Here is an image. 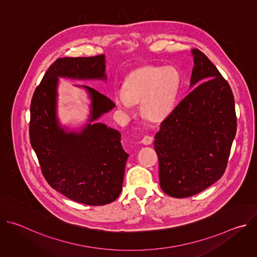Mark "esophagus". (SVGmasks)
<instances>
[{"instance_id": "34e87169", "label": "esophagus", "mask_w": 257, "mask_h": 257, "mask_svg": "<svg viewBox=\"0 0 257 257\" xmlns=\"http://www.w3.org/2000/svg\"><path fill=\"white\" fill-rule=\"evenodd\" d=\"M153 140H154V138H153L152 136L145 135V136L141 139V143H143V144H145V145H150V144L153 142Z\"/></svg>"}]
</instances>
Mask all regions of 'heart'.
Masks as SVG:
<instances>
[{
  "label": "heart",
  "instance_id": "b5f03b06",
  "mask_svg": "<svg viewBox=\"0 0 257 257\" xmlns=\"http://www.w3.org/2000/svg\"><path fill=\"white\" fill-rule=\"evenodd\" d=\"M181 76L172 66L145 65L127 76L124 89L115 91L114 100L119 108L130 113L134 103L140 102L142 115L151 121L163 120L174 106Z\"/></svg>",
  "mask_w": 257,
  "mask_h": 257
}]
</instances>
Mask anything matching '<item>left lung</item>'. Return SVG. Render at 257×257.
<instances>
[{
  "mask_svg": "<svg viewBox=\"0 0 257 257\" xmlns=\"http://www.w3.org/2000/svg\"><path fill=\"white\" fill-rule=\"evenodd\" d=\"M192 55L197 86L161 123L154 142L161 188L175 198L195 195L224 175L237 130L229 83L202 52Z\"/></svg>",
  "mask_w": 257,
  "mask_h": 257,
  "instance_id": "left-lung-1",
  "label": "left lung"
}]
</instances>
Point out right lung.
Returning <instances> with one entry per match:
<instances>
[{
  "label": "right lung",
  "instance_id": "right-lung-1",
  "mask_svg": "<svg viewBox=\"0 0 257 257\" xmlns=\"http://www.w3.org/2000/svg\"><path fill=\"white\" fill-rule=\"evenodd\" d=\"M104 56L59 58L35 88L30 103L29 137L42 173L52 188L87 205H104L122 191L126 161L121 134L102 123L87 124L79 133L66 132L56 115L58 77L106 79ZM89 122L115 106L113 100L89 86Z\"/></svg>",
  "mask_w": 257,
  "mask_h": 257
}]
</instances>
